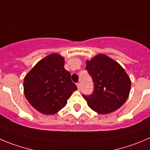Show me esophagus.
<instances>
[{
	"mask_svg": "<svg viewBox=\"0 0 150 150\" xmlns=\"http://www.w3.org/2000/svg\"><path fill=\"white\" fill-rule=\"evenodd\" d=\"M77 87H78V90H80V89H81V84H80L79 83H77Z\"/></svg>",
	"mask_w": 150,
	"mask_h": 150,
	"instance_id": "34e87169",
	"label": "esophagus"
}]
</instances>
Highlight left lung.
Instances as JSON below:
<instances>
[{
    "label": "left lung",
    "instance_id": "8db88e82",
    "mask_svg": "<svg viewBox=\"0 0 150 150\" xmlns=\"http://www.w3.org/2000/svg\"><path fill=\"white\" fill-rule=\"evenodd\" d=\"M86 64L95 86L92 95H83L88 106L99 114H109L119 109L128 98L131 88L124 69L103 54L94 56Z\"/></svg>",
    "mask_w": 150,
    "mask_h": 150
}]
</instances>
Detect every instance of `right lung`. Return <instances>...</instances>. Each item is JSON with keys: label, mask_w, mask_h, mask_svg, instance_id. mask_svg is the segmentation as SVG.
<instances>
[{"label": "right lung", "mask_w": 150, "mask_h": 150, "mask_svg": "<svg viewBox=\"0 0 150 150\" xmlns=\"http://www.w3.org/2000/svg\"><path fill=\"white\" fill-rule=\"evenodd\" d=\"M64 63L61 54H50L39 61L25 76V97L40 113H57L77 89L69 72L64 69Z\"/></svg>", "instance_id": "1"}]
</instances>
